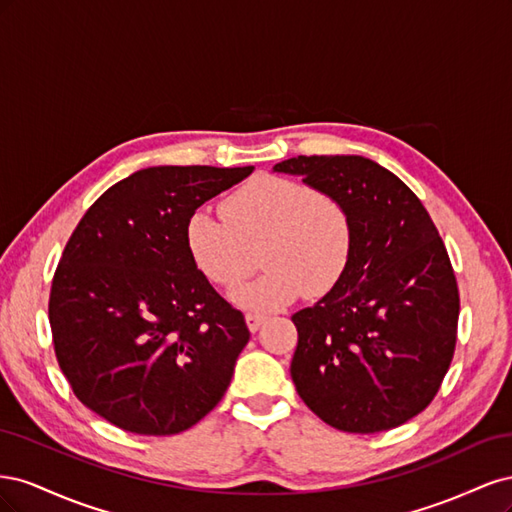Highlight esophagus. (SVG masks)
<instances>
[{"label": "esophagus", "mask_w": 512, "mask_h": 512, "mask_svg": "<svg viewBox=\"0 0 512 512\" xmlns=\"http://www.w3.org/2000/svg\"><path fill=\"white\" fill-rule=\"evenodd\" d=\"M267 318L265 316H260V314H245V322H247V329H250L252 333H256L260 327H262V322H265Z\"/></svg>", "instance_id": "obj_1"}]
</instances>
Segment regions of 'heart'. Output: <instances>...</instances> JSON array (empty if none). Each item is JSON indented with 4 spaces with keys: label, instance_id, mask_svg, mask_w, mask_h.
<instances>
[{
    "label": "heart",
    "instance_id": "obj_1",
    "mask_svg": "<svg viewBox=\"0 0 512 512\" xmlns=\"http://www.w3.org/2000/svg\"><path fill=\"white\" fill-rule=\"evenodd\" d=\"M224 215L198 209L185 226V243L209 282L232 288L256 267L267 271L230 292L250 312H273L305 297L331 292L352 260L354 222L342 200L286 177H256L232 192Z\"/></svg>",
    "mask_w": 512,
    "mask_h": 512
}]
</instances>
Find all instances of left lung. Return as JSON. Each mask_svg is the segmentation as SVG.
I'll list each match as a JSON object with an SVG mask.
<instances>
[{
	"mask_svg": "<svg viewBox=\"0 0 512 512\" xmlns=\"http://www.w3.org/2000/svg\"><path fill=\"white\" fill-rule=\"evenodd\" d=\"M342 200L352 260L331 292L292 316L290 376L307 408L348 433L404 425L438 393L457 339L459 290L421 200L363 156H299L273 166Z\"/></svg>",
	"mask_w": 512,
	"mask_h": 512,
	"instance_id": "obj_1",
	"label": "left lung"
}]
</instances>
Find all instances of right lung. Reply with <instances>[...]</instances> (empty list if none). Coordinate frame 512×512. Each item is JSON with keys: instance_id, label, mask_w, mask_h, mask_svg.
I'll return each instance as SVG.
<instances>
[{"instance_id": "obj_1", "label": "right lung", "mask_w": 512, "mask_h": 512, "mask_svg": "<svg viewBox=\"0 0 512 512\" xmlns=\"http://www.w3.org/2000/svg\"><path fill=\"white\" fill-rule=\"evenodd\" d=\"M252 170H136L72 232L49 301L55 354L74 395L119 429L173 436L224 397L250 331L194 265L185 226Z\"/></svg>"}]
</instances>
